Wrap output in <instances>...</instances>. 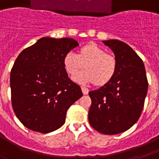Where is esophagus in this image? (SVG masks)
<instances>
[{"label":"esophagus","mask_w":159,"mask_h":159,"mask_svg":"<svg viewBox=\"0 0 159 159\" xmlns=\"http://www.w3.org/2000/svg\"><path fill=\"white\" fill-rule=\"evenodd\" d=\"M82 92H83V94H88L89 93V89L85 87H82Z\"/></svg>","instance_id":"obj_1"}]
</instances>
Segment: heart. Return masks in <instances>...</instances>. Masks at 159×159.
<instances>
[{"label":"heart","instance_id":"obj_1","mask_svg":"<svg viewBox=\"0 0 159 159\" xmlns=\"http://www.w3.org/2000/svg\"><path fill=\"white\" fill-rule=\"evenodd\" d=\"M63 65L70 76L77 75L84 68L85 71L74 77L78 83H93L94 86L104 87L111 83L116 75L117 61L115 56L95 43L83 46L75 54L67 52L64 56Z\"/></svg>","mask_w":159,"mask_h":159}]
</instances>
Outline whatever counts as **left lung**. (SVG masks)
<instances>
[{"label": "left lung", "mask_w": 159, "mask_h": 159, "mask_svg": "<svg viewBox=\"0 0 159 159\" xmlns=\"http://www.w3.org/2000/svg\"><path fill=\"white\" fill-rule=\"evenodd\" d=\"M103 43L114 52L117 61L116 75L110 83L90 91V125L104 134L126 131L140 118L148 89L145 66L129 46L118 40Z\"/></svg>", "instance_id": "8db88e82"}]
</instances>
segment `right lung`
Listing matches in <instances>:
<instances>
[{"mask_svg":"<svg viewBox=\"0 0 159 159\" xmlns=\"http://www.w3.org/2000/svg\"><path fill=\"white\" fill-rule=\"evenodd\" d=\"M77 46L71 38L42 37L16 59L10 75L12 108L29 129L47 134L59 129L69 107L83 96L63 65L64 56Z\"/></svg>","mask_w":159,"mask_h":159,"instance_id":"obj_1","label":"right lung"}]
</instances>
